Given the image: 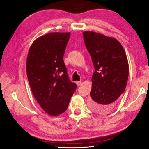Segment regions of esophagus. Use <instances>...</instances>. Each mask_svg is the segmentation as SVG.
<instances>
[{
  "label": "esophagus",
  "mask_w": 149,
  "mask_h": 149,
  "mask_svg": "<svg viewBox=\"0 0 149 149\" xmlns=\"http://www.w3.org/2000/svg\"><path fill=\"white\" fill-rule=\"evenodd\" d=\"M76 84L77 86H80L81 85V81H76Z\"/></svg>",
  "instance_id": "1"
}]
</instances>
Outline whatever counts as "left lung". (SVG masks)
<instances>
[{"label": "left lung", "instance_id": "obj_1", "mask_svg": "<svg viewBox=\"0 0 149 149\" xmlns=\"http://www.w3.org/2000/svg\"><path fill=\"white\" fill-rule=\"evenodd\" d=\"M83 34L95 70L89 107L97 113H109L116 107L127 85V58L116 38L91 31H83Z\"/></svg>", "mask_w": 149, "mask_h": 149}]
</instances>
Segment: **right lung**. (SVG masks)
<instances>
[{
	"label": "right lung",
	"mask_w": 149,
	"mask_h": 149,
	"mask_svg": "<svg viewBox=\"0 0 149 149\" xmlns=\"http://www.w3.org/2000/svg\"><path fill=\"white\" fill-rule=\"evenodd\" d=\"M70 32H52L36 39L26 58V74L35 100L45 112L57 116L67 109L76 88L67 75L63 55Z\"/></svg>",
	"instance_id": "add662e5"
}]
</instances>
